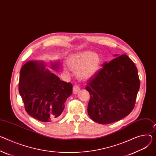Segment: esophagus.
Masks as SVG:
<instances>
[{"label": "esophagus", "instance_id": "obj_1", "mask_svg": "<svg viewBox=\"0 0 156 156\" xmlns=\"http://www.w3.org/2000/svg\"><path fill=\"white\" fill-rule=\"evenodd\" d=\"M73 93L74 94H77L80 91V88L78 86V85H76V84H75V85L73 86Z\"/></svg>", "mask_w": 156, "mask_h": 156}]
</instances>
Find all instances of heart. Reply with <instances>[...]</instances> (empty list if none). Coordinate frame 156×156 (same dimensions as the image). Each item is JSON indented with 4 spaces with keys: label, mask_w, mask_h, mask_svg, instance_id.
<instances>
[{
    "label": "heart",
    "mask_w": 156,
    "mask_h": 156,
    "mask_svg": "<svg viewBox=\"0 0 156 156\" xmlns=\"http://www.w3.org/2000/svg\"><path fill=\"white\" fill-rule=\"evenodd\" d=\"M68 64L78 75L83 78H90L95 75L100 69V59L99 56L91 51H83L69 56ZM66 72L68 70L64 68Z\"/></svg>",
    "instance_id": "heart-1"
}]
</instances>
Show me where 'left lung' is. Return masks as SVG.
Listing matches in <instances>:
<instances>
[{
    "instance_id": "obj_1",
    "label": "left lung",
    "mask_w": 156,
    "mask_h": 156,
    "mask_svg": "<svg viewBox=\"0 0 156 156\" xmlns=\"http://www.w3.org/2000/svg\"><path fill=\"white\" fill-rule=\"evenodd\" d=\"M101 66L87 82L86 90L91 95L88 114L94 122L107 124L122 119L132 111L140 81L136 66L126 55Z\"/></svg>"
}]
</instances>
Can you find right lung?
Listing matches in <instances>:
<instances>
[{"instance_id": "1", "label": "right lung", "mask_w": 156, "mask_h": 156, "mask_svg": "<svg viewBox=\"0 0 156 156\" xmlns=\"http://www.w3.org/2000/svg\"><path fill=\"white\" fill-rule=\"evenodd\" d=\"M50 63L58 72L59 60ZM19 90L28 114L48 122L61 115L66 99L72 94L73 84L60 80L46 68L44 62L31 60L21 68Z\"/></svg>"}]
</instances>
